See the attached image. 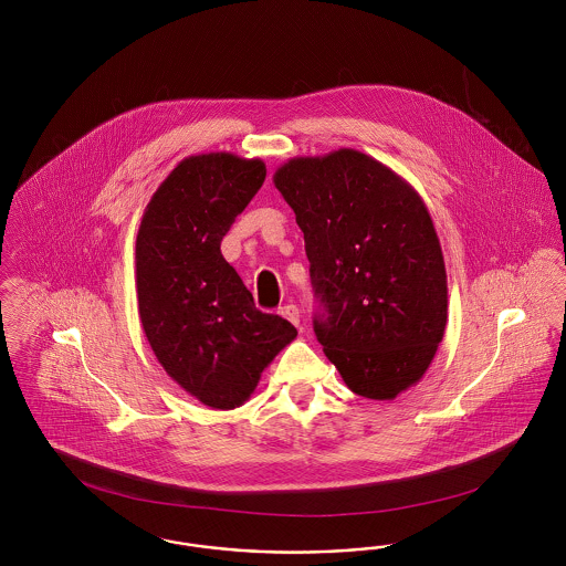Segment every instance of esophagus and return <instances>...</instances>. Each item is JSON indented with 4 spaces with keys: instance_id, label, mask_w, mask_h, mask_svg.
<instances>
[{
    "instance_id": "obj_1",
    "label": "esophagus",
    "mask_w": 566,
    "mask_h": 566,
    "mask_svg": "<svg viewBox=\"0 0 566 566\" xmlns=\"http://www.w3.org/2000/svg\"><path fill=\"white\" fill-rule=\"evenodd\" d=\"M280 314H282V316H284L289 323H293L295 326H298V307L293 305V303H291V305H284Z\"/></svg>"
}]
</instances>
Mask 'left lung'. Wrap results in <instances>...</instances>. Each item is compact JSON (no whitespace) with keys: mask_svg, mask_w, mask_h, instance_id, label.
Here are the masks:
<instances>
[{"mask_svg":"<svg viewBox=\"0 0 566 566\" xmlns=\"http://www.w3.org/2000/svg\"><path fill=\"white\" fill-rule=\"evenodd\" d=\"M273 185L303 231L326 358L352 392L392 401L427 374L448 323L446 263L422 197L354 148L295 157Z\"/></svg>","mask_w":566,"mask_h":566,"instance_id":"obj_1","label":"left lung"}]
</instances>
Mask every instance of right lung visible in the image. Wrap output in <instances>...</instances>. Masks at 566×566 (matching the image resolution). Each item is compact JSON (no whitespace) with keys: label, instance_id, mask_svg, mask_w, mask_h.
Listing matches in <instances>:
<instances>
[{"label":"right lung","instance_id":"right-lung-1","mask_svg":"<svg viewBox=\"0 0 566 566\" xmlns=\"http://www.w3.org/2000/svg\"><path fill=\"white\" fill-rule=\"evenodd\" d=\"M265 176L261 159L187 157L148 201L135 240L146 339L167 376L212 409L245 403L275 354L296 337L289 321L254 307L220 252Z\"/></svg>","mask_w":566,"mask_h":566}]
</instances>
